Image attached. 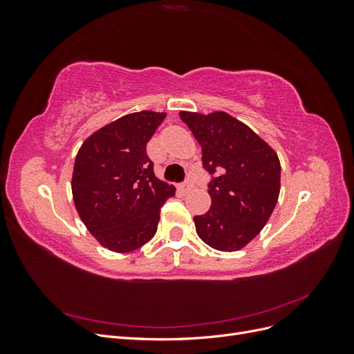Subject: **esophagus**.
<instances>
[{"label": "esophagus", "instance_id": "1", "mask_svg": "<svg viewBox=\"0 0 354 354\" xmlns=\"http://www.w3.org/2000/svg\"><path fill=\"white\" fill-rule=\"evenodd\" d=\"M190 189H192V185L189 183V181H187V183H185V185H180L178 186V190L181 192V194H187Z\"/></svg>", "mask_w": 354, "mask_h": 354}]
</instances>
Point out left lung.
<instances>
[{
  "label": "left lung",
  "instance_id": "left-lung-1",
  "mask_svg": "<svg viewBox=\"0 0 354 354\" xmlns=\"http://www.w3.org/2000/svg\"><path fill=\"white\" fill-rule=\"evenodd\" d=\"M178 115L202 147L203 168L216 174L208 186L209 209L194 217L198 236L214 250L239 251L263 230L276 207L279 158L248 125L226 112Z\"/></svg>",
  "mask_w": 354,
  "mask_h": 354
}]
</instances>
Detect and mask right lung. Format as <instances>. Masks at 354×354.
I'll use <instances>...</instances> for the list:
<instances>
[{"label":"right lung","instance_id":"obj_1","mask_svg":"<svg viewBox=\"0 0 354 354\" xmlns=\"http://www.w3.org/2000/svg\"><path fill=\"white\" fill-rule=\"evenodd\" d=\"M167 116H121L85 138L75 158L72 196L85 227L102 246L131 252L156 233L160 207L176 187L159 180L146 145Z\"/></svg>","mask_w":354,"mask_h":354}]
</instances>
